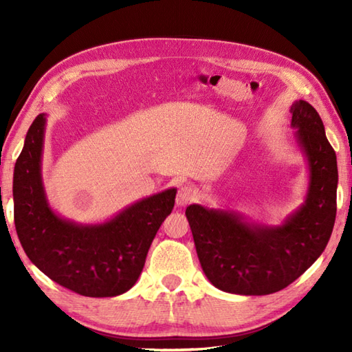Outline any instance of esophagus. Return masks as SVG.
I'll use <instances>...</instances> for the list:
<instances>
[{
    "label": "esophagus",
    "mask_w": 352,
    "mask_h": 352,
    "mask_svg": "<svg viewBox=\"0 0 352 352\" xmlns=\"http://www.w3.org/2000/svg\"><path fill=\"white\" fill-rule=\"evenodd\" d=\"M195 197H197V190L193 189L192 186L184 184V186H182L180 189H178L175 203H177L178 207H184V206H188L189 203H192V201L195 199Z\"/></svg>",
    "instance_id": "34e87169"
}]
</instances>
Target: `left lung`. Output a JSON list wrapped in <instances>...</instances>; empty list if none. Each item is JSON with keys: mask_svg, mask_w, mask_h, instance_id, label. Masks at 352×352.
<instances>
[{"mask_svg": "<svg viewBox=\"0 0 352 352\" xmlns=\"http://www.w3.org/2000/svg\"><path fill=\"white\" fill-rule=\"evenodd\" d=\"M295 142L307 163L304 203L278 226L234 208H186L201 267L214 287L234 295H269L287 287L315 263L336 221L338 160L324 122L307 101L290 106Z\"/></svg>", "mask_w": 352, "mask_h": 352, "instance_id": "1", "label": "left lung"}]
</instances>
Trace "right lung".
<instances>
[{"label": "right lung", "instance_id": "right-lung-1", "mask_svg": "<svg viewBox=\"0 0 352 352\" xmlns=\"http://www.w3.org/2000/svg\"><path fill=\"white\" fill-rule=\"evenodd\" d=\"M45 125L47 115H37L14 164V227L22 248L36 267L76 294L122 295L136 284L149 246L174 208L177 189L138 199L102 222L66 219L50 206L43 186Z\"/></svg>", "mask_w": 352, "mask_h": 352}]
</instances>
